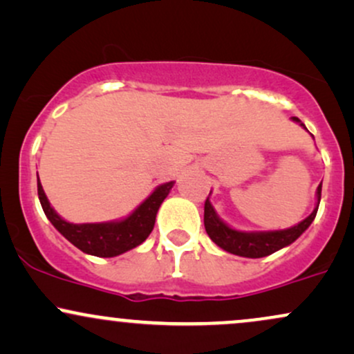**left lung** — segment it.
<instances>
[{"instance_id": "8db88e82", "label": "left lung", "mask_w": 354, "mask_h": 354, "mask_svg": "<svg viewBox=\"0 0 354 354\" xmlns=\"http://www.w3.org/2000/svg\"><path fill=\"white\" fill-rule=\"evenodd\" d=\"M293 120L299 122L301 127H305L299 118L293 117ZM318 204L322 199V185L317 189ZM318 204L315 207L312 214L308 218L301 221L300 224L293 225L290 229H283V231H270V232H241L236 229L229 227L223 221L218 218L214 207L211 206L209 196H207L206 203H204V227H206L207 236L214 244H218L221 249L227 250V252L241 255V257L259 259L266 257L280 250L285 245H290L293 241H297L304 234L308 225L313 223L315 216H317Z\"/></svg>"}]
</instances>
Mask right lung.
<instances>
[{
  "label": "right lung",
  "instance_id": "right-lung-1",
  "mask_svg": "<svg viewBox=\"0 0 354 354\" xmlns=\"http://www.w3.org/2000/svg\"><path fill=\"white\" fill-rule=\"evenodd\" d=\"M171 188L173 181L158 186L129 218L118 221V223L71 224L55 214L46 198L39 180H37V196H39L42 211L54 227L71 244H74L82 252L95 255V257H115V255H120L142 244L153 231L156 212Z\"/></svg>",
  "mask_w": 354,
  "mask_h": 354
}]
</instances>
